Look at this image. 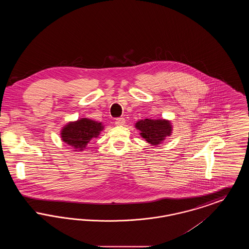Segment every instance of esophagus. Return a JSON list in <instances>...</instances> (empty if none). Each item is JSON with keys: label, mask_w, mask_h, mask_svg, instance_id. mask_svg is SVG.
I'll use <instances>...</instances> for the list:
<instances>
[{"label": "esophagus", "mask_w": 249, "mask_h": 249, "mask_svg": "<svg viewBox=\"0 0 249 249\" xmlns=\"http://www.w3.org/2000/svg\"><path fill=\"white\" fill-rule=\"evenodd\" d=\"M115 123L117 126H122L125 124V119L124 118H118L115 120Z\"/></svg>", "instance_id": "esophagus-1"}]
</instances>
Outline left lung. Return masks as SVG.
Instances as JSON below:
<instances>
[{"mask_svg": "<svg viewBox=\"0 0 249 249\" xmlns=\"http://www.w3.org/2000/svg\"><path fill=\"white\" fill-rule=\"evenodd\" d=\"M136 129L141 131L142 138L146 142L157 145L169 136L172 131V126L170 121L165 119H144L140 120L135 124Z\"/></svg>", "mask_w": 249, "mask_h": 249, "instance_id": "8db88e82", "label": "left lung"}]
</instances>
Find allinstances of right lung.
Returning <instances> with one entry per match:
<instances>
[{"label":"right lung","instance_id":"right-lung-1","mask_svg":"<svg viewBox=\"0 0 249 249\" xmlns=\"http://www.w3.org/2000/svg\"><path fill=\"white\" fill-rule=\"evenodd\" d=\"M103 129L101 122L91 119H79L69 123L62 129L61 138L63 142L68 143L76 151L84 150L92 138L98 137Z\"/></svg>","mask_w":249,"mask_h":249}]
</instances>
